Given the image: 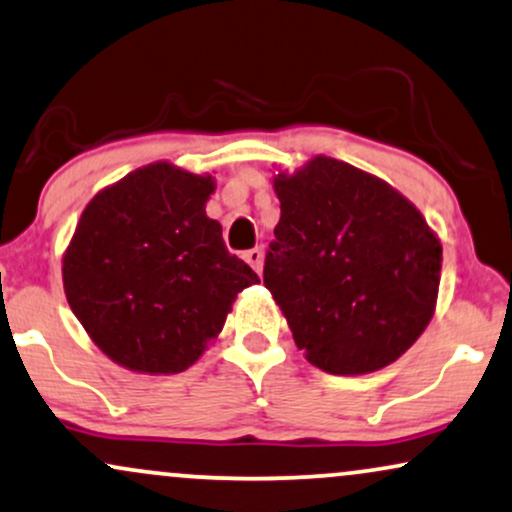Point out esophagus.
<instances>
[{
    "label": "esophagus",
    "mask_w": 512,
    "mask_h": 512,
    "mask_svg": "<svg viewBox=\"0 0 512 512\" xmlns=\"http://www.w3.org/2000/svg\"><path fill=\"white\" fill-rule=\"evenodd\" d=\"M244 261L249 263V266L254 268L256 273H261V266H263V251L258 249V246H256V249H249V251H244Z\"/></svg>",
    "instance_id": "esophagus-1"
}]
</instances>
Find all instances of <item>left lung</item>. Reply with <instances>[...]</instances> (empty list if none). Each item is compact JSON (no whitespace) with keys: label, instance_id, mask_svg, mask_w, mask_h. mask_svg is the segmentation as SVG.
Masks as SVG:
<instances>
[{"label":"left lung","instance_id":"8db88e82","mask_svg":"<svg viewBox=\"0 0 512 512\" xmlns=\"http://www.w3.org/2000/svg\"><path fill=\"white\" fill-rule=\"evenodd\" d=\"M273 186L280 222L263 285L299 350L335 376L393 364L436 309L443 249L424 215L383 179L326 155Z\"/></svg>","mask_w":512,"mask_h":512}]
</instances>
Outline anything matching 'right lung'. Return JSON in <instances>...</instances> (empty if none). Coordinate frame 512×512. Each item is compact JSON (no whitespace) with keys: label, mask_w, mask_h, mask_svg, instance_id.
<instances>
[{"label":"right lung","mask_w":512,"mask_h":512,"mask_svg":"<svg viewBox=\"0 0 512 512\" xmlns=\"http://www.w3.org/2000/svg\"><path fill=\"white\" fill-rule=\"evenodd\" d=\"M215 179L170 162L129 172L93 196L66 246V302L112 362L179 374L208 350L234 297L258 275L206 215Z\"/></svg>","instance_id":"obj_1"}]
</instances>
